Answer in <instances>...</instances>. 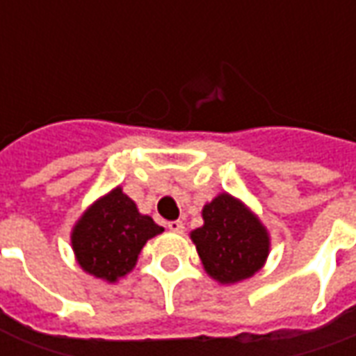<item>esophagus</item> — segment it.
<instances>
[{
    "label": "esophagus",
    "instance_id": "34e87169",
    "mask_svg": "<svg viewBox=\"0 0 356 356\" xmlns=\"http://www.w3.org/2000/svg\"><path fill=\"white\" fill-rule=\"evenodd\" d=\"M168 229H170L171 232H179V234H181V232L185 231V225H183V221H170V223H168Z\"/></svg>",
    "mask_w": 356,
    "mask_h": 356
}]
</instances>
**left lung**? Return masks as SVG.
<instances>
[{"mask_svg":"<svg viewBox=\"0 0 356 356\" xmlns=\"http://www.w3.org/2000/svg\"><path fill=\"white\" fill-rule=\"evenodd\" d=\"M204 225L191 232L202 265L213 280L234 284L254 276L268 257L267 229L238 198L221 193L202 209Z\"/></svg>","mask_w":356,"mask_h":356,"instance_id":"obj_1","label":"left lung"}]
</instances>
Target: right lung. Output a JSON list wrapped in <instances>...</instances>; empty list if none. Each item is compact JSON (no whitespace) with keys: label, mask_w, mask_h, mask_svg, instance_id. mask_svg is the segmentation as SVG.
<instances>
[{"label":"right lung","mask_w":356,"mask_h":356,"mask_svg":"<svg viewBox=\"0 0 356 356\" xmlns=\"http://www.w3.org/2000/svg\"><path fill=\"white\" fill-rule=\"evenodd\" d=\"M160 232L162 227L152 217L139 213L135 202L124 194L122 186H116L83 211L70 240L86 273L116 282L135 267L147 240Z\"/></svg>","instance_id":"obj_1"}]
</instances>
